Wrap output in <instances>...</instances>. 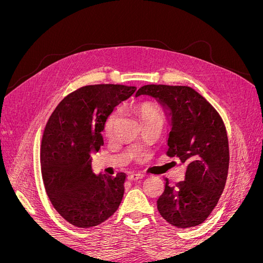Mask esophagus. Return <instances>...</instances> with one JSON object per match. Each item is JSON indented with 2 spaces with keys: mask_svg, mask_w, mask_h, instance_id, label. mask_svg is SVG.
<instances>
[{
  "mask_svg": "<svg viewBox=\"0 0 263 263\" xmlns=\"http://www.w3.org/2000/svg\"><path fill=\"white\" fill-rule=\"evenodd\" d=\"M142 178H144V174H141V173H130V174H128V177H127V179H128L129 181L139 180Z\"/></svg>",
  "mask_w": 263,
  "mask_h": 263,
  "instance_id": "1",
  "label": "esophagus"
}]
</instances>
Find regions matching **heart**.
Segmentation results:
<instances>
[{
    "instance_id": "b5f03b06",
    "label": "heart",
    "mask_w": 263,
    "mask_h": 263,
    "mask_svg": "<svg viewBox=\"0 0 263 263\" xmlns=\"http://www.w3.org/2000/svg\"><path fill=\"white\" fill-rule=\"evenodd\" d=\"M133 112L139 117L142 125H146L148 123L157 121V119H161L160 110H159L158 107L156 105H154L153 103H149V102L140 103V104L134 105ZM114 118H115V114H110L108 116L107 121L105 123V130L106 132H109L110 128H112Z\"/></svg>"
}]
</instances>
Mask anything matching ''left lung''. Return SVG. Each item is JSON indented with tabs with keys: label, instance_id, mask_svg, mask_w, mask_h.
Instances as JSON below:
<instances>
[{
	"label": "left lung",
	"instance_id": "1",
	"mask_svg": "<svg viewBox=\"0 0 263 263\" xmlns=\"http://www.w3.org/2000/svg\"><path fill=\"white\" fill-rule=\"evenodd\" d=\"M154 97L170 117L169 157L185 164V178L177 185L165 180L157 208L169 224L190 228L202 224L216 206L225 187L229 166L226 127L210 103L194 89L183 85L148 84L136 97Z\"/></svg>",
	"mask_w": 263,
	"mask_h": 263
}]
</instances>
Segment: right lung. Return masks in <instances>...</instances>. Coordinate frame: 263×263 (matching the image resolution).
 <instances>
[{"label":"right lung","instance_id":"add662e5","mask_svg":"<svg viewBox=\"0 0 263 263\" xmlns=\"http://www.w3.org/2000/svg\"><path fill=\"white\" fill-rule=\"evenodd\" d=\"M135 91L119 84L83 86L67 95L47 122L41 151L44 184L55 211L71 225L98 226L123 200L126 174H95L92 154L104 145L108 116Z\"/></svg>","mask_w":263,"mask_h":263}]
</instances>
